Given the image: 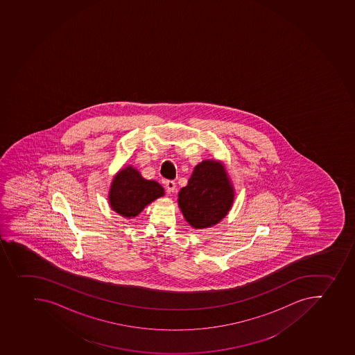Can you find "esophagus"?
Wrapping results in <instances>:
<instances>
[{
    "mask_svg": "<svg viewBox=\"0 0 355 355\" xmlns=\"http://www.w3.org/2000/svg\"><path fill=\"white\" fill-rule=\"evenodd\" d=\"M176 183L173 180H167L166 181V190L168 193L175 191Z\"/></svg>",
    "mask_w": 355,
    "mask_h": 355,
    "instance_id": "esophagus-1",
    "label": "esophagus"
}]
</instances>
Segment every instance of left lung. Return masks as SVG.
Wrapping results in <instances>:
<instances>
[{
  "label": "left lung",
  "mask_w": 355,
  "mask_h": 355,
  "mask_svg": "<svg viewBox=\"0 0 355 355\" xmlns=\"http://www.w3.org/2000/svg\"><path fill=\"white\" fill-rule=\"evenodd\" d=\"M234 196L223 165L205 160L193 169L188 186L180 190L179 205L191 227L205 229L218 223L227 214Z\"/></svg>",
  "instance_id": "1"
}]
</instances>
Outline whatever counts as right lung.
<instances>
[{"label": "right lung", "instance_id": "1", "mask_svg": "<svg viewBox=\"0 0 355 355\" xmlns=\"http://www.w3.org/2000/svg\"><path fill=\"white\" fill-rule=\"evenodd\" d=\"M164 196L163 187L144 180L133 167L121 169L114 178L109 202L114 211L124 218H135L148 204Z\"/></svg>", "mask_w": 355, "mask_h": 355}]
</instances>
